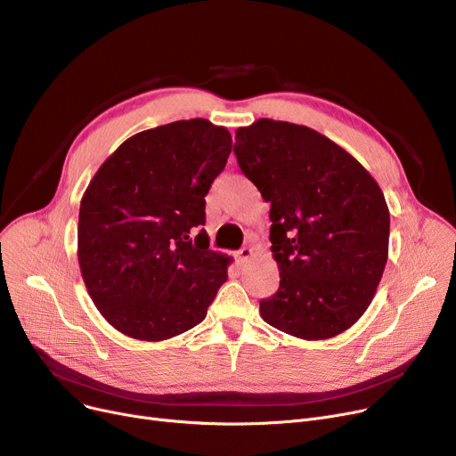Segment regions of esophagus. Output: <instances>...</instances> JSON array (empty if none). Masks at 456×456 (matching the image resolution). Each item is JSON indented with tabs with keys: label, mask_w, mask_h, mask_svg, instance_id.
<instances>
[{
	"label": "esophagus",
	"mask_w": 456,
	"mask_h": 456,
	"mask_svg": "<svg viewBox=\"0 0 456 456\" xmlns=\"http://www.w3.org/2000/svg\"><path fill=\"white\" fill-rule=\"evenodd\" d=\"M251 256H253V249H251V248H242L240 251H238V253H236V260H238V262H240V265H242V262L249 260Z\"/></svg>",
	"instance_id": "obj_1"
}]
</instances>
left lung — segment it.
<instances>
[{
    "mask_svg": "<svg viewBox=\"0 0 456 456\" xmlns=\"http://www.w3.org/2000/svg\"><path fill=\"white\" fill-rule=\"evenodd\" d=\"M234 155L272 205L277 292L260 301L272 327L303 340L349 329L370 306L388 260L390 212L366 167L318 131L260 118Z\"/></svg>",
    "mask_w": 456,
    "mask_h": 456,
    "instance_id": "8db88e82",
    "label": "left lung"
}]
</instances>
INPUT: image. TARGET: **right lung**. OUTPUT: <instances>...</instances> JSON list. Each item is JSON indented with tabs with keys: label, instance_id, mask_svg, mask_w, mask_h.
<instances>
[{
	"label": "right lung",
	"instance_id": "1",
	"mask_svg": "<svg viewBox=\"0 0 456 456\" xmlns=\"http://www.w3.org/2000/svg\"><path fill=\"white\" fill-rule=\"evenodd\" d=\"M232 140L208 119H179L127 138L92 177L79 208L77 256L103 318L136 340L196 327L227 281L208 249L205 196Z\"/></svg>",
	"mask_w": 456,
	"mask_h": 456
}]
</instances>
